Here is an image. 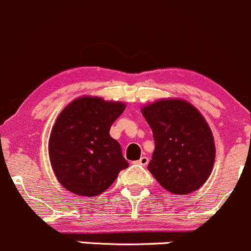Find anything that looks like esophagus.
Wrapping results in <instances>:
<instances>
[{
	"mask_svg": "<svg viewBox=\"0 0 251 251\" xmlns=\"http://www.w3.org/2000/svg\"><path fill=\"white\" fill-rule=\"evenodd\" d=\"M137 163L140 164V165H142V166H146L147 164L149 163V159L147 158V156H142V158H140V160H138Z\"/></svg>",
	"mask_w": 251,
	"mask_h": 251,
	"instance_id": "1",
	"label": "esophagus"
}]
</instances>
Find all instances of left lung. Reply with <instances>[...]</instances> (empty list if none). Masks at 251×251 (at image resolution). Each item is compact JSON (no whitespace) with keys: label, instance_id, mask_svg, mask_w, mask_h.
<instances>
[{"label":"left lung","instance_id":"1","mask_svg":"<svg viewBox=\"0 0 251 251\" xmlns=\"http://www.w3.org/2000/svg\"><path fill=\"white\" fill-rule=\"evenodd\" d=\"M141 111L155 142L151 174L170 193L184 196L201 188L216 155L211 128L201 111L181 98H163Z\"/></svg>","mask_w":251,"mask_h":251}]
</instances>
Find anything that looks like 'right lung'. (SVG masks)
I'll return each mask as SVG.
<instances>
[{
	"mask_svg": "<svg viewBox=\"0 0 251 251\" xmlns=\"http://www.w3.org/2000/svg\"><path fill=\"white\" fill-rule=\"evenodd\" d=\"M124 102L82 96L58 115L48 141L52 170L58 182L81 197L102 194L128 166L109 131L123 114Z\"/></svg>",
	"mask_w": 251,
	"mask_h": 251,
	"instance_id": "obj_1",
	"label": "right lung"
}]
</instances>
